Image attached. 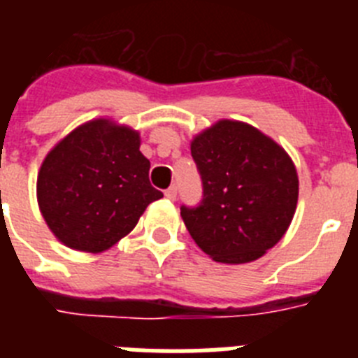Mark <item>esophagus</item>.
Listing matches in <instances>:
<instances>
[{"label": "esophagus", "mask_w": 358, "mask_h": 358, "mask_svg": "<svg viewBox=\"0 0 358 358\" xmlns=\"http://www.w3.org/2000/svg\"><path fill=\"white\" fill-rule=\"evenodd\" d=\"M164 197L170 199V201H176V197H177V186L176 185L170 186V188L166 189V192H164Z\"/></svg>", "instance_id": "34e87169"}]
</instances>
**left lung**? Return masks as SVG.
I'll return each mask as SVG.
<instances>
[{"label": "left lung", "instance_id": "left-lung-1", "mask_svg": "<svg viewBox=\"0 0 358 358\" xmlns=\"http://www.w3.org/2000/svg\"><path fill=\"white\" fill-rule=\"evenodd\" d=\"M192 156L204 199L181 217L192 238L220 264H249L289 229L299 179L285 148L238 120H218L194 136Z\"/></svg>", "mask_w": 358, "mask_h": 358}]
</instances>
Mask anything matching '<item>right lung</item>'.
Returning a JSON list of instances; mask_svg holds the SVG:
<instances>
[{"instance_id":"add662e5","label":"right lung","mask_w":358,"mask_h":358,"mask_svg":"<svg viewBox=\"0 0 358 358\" xmlns=\"http://www.w3.org/2000/svg\"><path fill=\"white\" fill-rule=\"evenodd\" d=\"M136 129L94 118L66 134L37 173L44 222L66 248L103 252L127 236L150 202L163 197L148 181L150 161Z\"/></svg>"}]
</instances>
